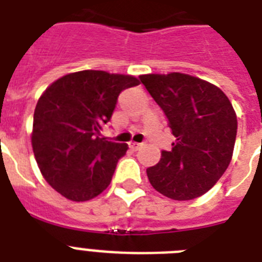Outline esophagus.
I'll return each mask as SVG.
<instances>
[{"label":"esophagus","mask_w":262,"mask_h":262,"mask_svg":"<svg viewBox=\"0 0 262 262\" xmlns=\"http://www.w3.org/2000/svg\"><path fill=\"white\" fill-rule=\"evenodd\" d=\"M144 144H139V143H129V148H130L132 151H137L140 148L143 147Z\"/></svg>","instance_id":"esophagus-1"}]
</instances>
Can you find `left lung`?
Segmentation results:
<instances>
[{
	"mask_svg": "<svg viewBox=\"0 0 262 262\" xmlns=\"http://www.w3.org/2000/svg\"><path fill=\"white\" fill-rule=\"evenodd\" d=\"M168 119L175 141L162 151L160 162L147 168L154 189L185 201L207 193L231 162L236 139V114L223 91L185 73L141 75Z\"/></svg>",
	"mask_w": 262,
	"mask_h": 262,
	"instance_id": "left-lung-1",
	"label": "left lung"
}]
</instances>
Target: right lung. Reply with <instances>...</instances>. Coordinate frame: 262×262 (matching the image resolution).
Returning <instances> with one entry per match:
<instances>
[{"label": "right lung", "mask_w": 262, "mask_h": 262, "mask_svg": "<svg viewBox=\"0 0 262 262\" xmlns=\"http://www.w3.org/2000/svg\"><path fill=\"white\" fill-rule=\"evenodd\" d=\"M139 84L129 75L81 71L54 81L39 98L32 149L43 178L59 194L88 201L110 185L127 145L107 141L100 130L119 94Z\"/></svg>", "instance_id": "1"}]
</instances>
